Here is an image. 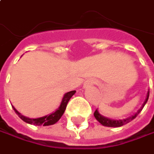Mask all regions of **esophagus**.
Listing matches in <instances>:
<instances>
[{
	"mask_svg": "<svg viewBox=\"0 0 154 154\" xmlns=\"http://www.w3.org/2000/svg\"><path fill=\"white\" fill-rule=\"evenodd\" d=\"M96 83L97 81H95V80H94V79H88V81H86V82H85L84 87L88 88V87H90V86H92V85H94V84H96Z\"/></svg>",
	"mask_w": 154,
	"mask_h": 154,
	"instance_id": "obj_1",
	"label": "esophagus"
}]
</instances>
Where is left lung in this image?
Returning a JSON list of instances; mask_svg holds the SVG:
<instances>
[{
  "instance_id": "8db88e82",
  "label": "left lung",
  "mask_w": 154,
  "mask_h": 154,
  "mask_svg": "<svg viewBox=\"0 0 154 154\" xmlns=\"http://www.w3.org/2000/svg\"><path fill=\"white\" fill-rule=\"evenodd\" d=\"M148 98H149V91L147 92V95H146V100H145V101H144V103H143L142 106L138 110V112L134 113V115H132V116H130V117H128L127 119H119V120H117V119H109V118H106V117H104L102 116L99 111H98V109L95 110L94 112V117H95V119L102 125V126H105V127H121V126H123V125H125V124H127L128 122H130V121H132L133 119H135L136 117H137V115L141 112V110L143 109V107H144V106L146 105V103L147 102V100H148Z\"/></svg>"
}]
</instances>
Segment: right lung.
I'll list each match as a JSON object with an SVG mask.
<instances>
[{
  "instance_id": "right-lung-1",
  "label": "right lung",
  "mask_w": 154,
  "mask_h": 154,
  "mask_svg": "<svg viewBox=\"0 0 154 154\" xmlns=\"http://www.w3.org/2000/svg\"><path fill=\"white\" fill-rule=\"evenodd\" d=\"M75 92L76 91L73 90V91H70V92L65 94V95L63 96V99H62V101H61V103H60L57 110L50 113V114H48V115L43 116V117H41V118H36V119L27 118L26 116L22 115L21 113H20L19 112L14 108V106H12V107L14 108V110L16 112V114L23 121H25L26 123L31 124V125H35V126H50V125L55 124L58 120L61 118V116L63 115V113H64V112L66 110V105L68 103L69 100L71 99V97L75 94Z\"/></svg>"
}]
</instances>
